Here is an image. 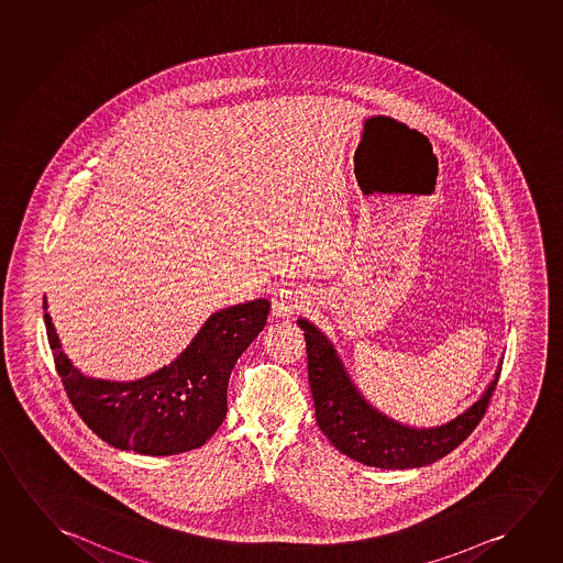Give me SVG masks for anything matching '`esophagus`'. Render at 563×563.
Listing matches in <instances>:
<instances>
[{
	"mask_svg": "<svg viewBox=\"0 0 563 563\" xmlns=\"http://www.w3.org/2000/svg\"><path fill=\"white\" fill-rule=\"evenodd\" d=\"M308 306V296L302 290L295 288H283L273 296V312L277 316H290V313L303 310Z\"/></svg>",
	"mask_w": 563,
	"mask_h": 563,
	"instance_id": "esophagus-1",
	"label": "esophagus"
}]
</instances>
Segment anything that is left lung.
<instances>
[{
	"instance_id": "1",
	"label": "left lung",
	"mask_w": 563,
	"mask_h": 563,
	"mask_svg": "<svg viewBox=\"0 0 563 563\" xmlns=\"http://www.w3.org/2000/svg\"><path fill=\"white\" fill-rule=\"evenodd\" d=\"M308 353V382L316 421L335 449L366 466L384 470L421 467L444 459L466 441L484 419L499 373L474 406L450 423L433 429H411L378 413L349 380L335 349L310 321L298 320Z\"/></svg>"
}]
</instances>
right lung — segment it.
<instances>
[{"mask_svg":"<svg viewBox=\"0 0 563 563\" xmlns=\"http://www.w3.org/2000/svg\"><path fill=\"white\" fill-rule=\"evenodd\" d=\"M268 312V300H253L210 316L177 361L136 382L86 378L62 353L46 312L44 325L56 373L84 423L114 449L172 456L199 449L217 433L228 411L232 368L265 328Z\"/></svg>","mask_w":563,"mask_h":563,"instance_id":"right-lung-1","label":"right lung"}]
</instances>
